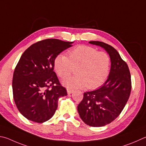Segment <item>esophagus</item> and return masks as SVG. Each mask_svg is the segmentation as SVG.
<instances>
[{"label": "esophagus", "instance_id": "esophagus-1", "mask_svg": "<svg viewBox=\"0 0 146 146\" xmlns=\"http://www.w3.org/2000/svg\"><path fill=\"white\" fill-rule=\"evenodd\" d=\"M73 90H71V89H67V92H68V94H70L73 93Z\"/></svg>", "mask_w": 146, "mask_h": 146}]
</instances>
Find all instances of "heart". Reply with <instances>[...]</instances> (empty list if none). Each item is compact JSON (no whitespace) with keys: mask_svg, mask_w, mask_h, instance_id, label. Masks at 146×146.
Masks as SVG:
<instances>
[{"mask_svg":"<svg viewBox=\"0 0 146 146\" xmlns=\"http://www.w3.org/2000/svg\"><path fill=\"white\" fill-rule=\"evenodd\" d=\"M69 57L60 54L54 60V68L60 78H66L76 68V75L66 78L62 84L69 89H93L105 83L109 75L111 60L104 52L93 47L80 45L68 52Z\"/></svg>","mask_w":146,"mask_h":146,"instance_id":"b5f03b06","label":"heart"}]
</instances>
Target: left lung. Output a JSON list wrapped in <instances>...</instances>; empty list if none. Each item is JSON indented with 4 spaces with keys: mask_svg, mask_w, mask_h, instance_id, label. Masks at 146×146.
I'll return each mask as SVG.
<instances>
[{
    "mask_svg": "<svg viewBox=\"0 0 146 146\" xmlns=\"http://www.w3.org/2000/svg\"><path fill=\"white\" fill-rule=\"evenodd\" d=\"M89 43L104 48L111 60L110 71L107 81L100 88L84 92L78 105L80 117L92 127H101L110 123L120 114L130 95L131 75L128 66L114 48L101 41Z\"/></svg>",
    "mask_w": 146,
    "mask_h": 146,
    "instance_id": "1",
    "label": "left lung"
}]
</instances>
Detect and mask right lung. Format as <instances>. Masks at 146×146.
I'll list each match as a JSON object with an SVG mask.
<instances>
[{"label": "right lung", "mask_w": 146, "mask_h": 146, "mask_svg": "<svg viewBox=\"0 0 146 146\" xmlns=\"http://www.w3.org/2000/svg\"><path fill=\"white\" fill-rule=\"evenodd\" d=\"M73 42L47 39L23 52L13 77V98L19 112L36 123H44L56 111L59 98L67 95L54 71L57 55Z\"/></svg>", "instance_id": "right-lung-1"}]
</instances>
